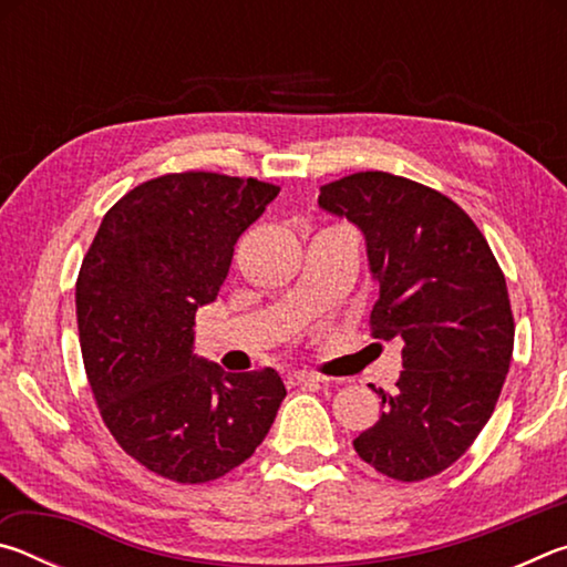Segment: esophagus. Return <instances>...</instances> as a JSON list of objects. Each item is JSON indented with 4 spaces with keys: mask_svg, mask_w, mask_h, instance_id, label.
I'll return each instance as SVG.
<instances>
[{
    "mask_svg": "<svg viewBox=\"0 0 567 567\" xmlns=\"http://www.w3.org/2000/svg\"><path fill=\"white\" fill-rule=\"evenodd\" d=\"M287 380H290L292 385H320V382H324L328 378H322L312 370H295V372H290V375H287Z\"/></svg>",
    "mask_w": 567,
    "mask_h": 567,
    "instance_id": "34e87169",
    "label": "esophagus"
}]
</instances>
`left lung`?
Returning a JSON list of instances; mask_svg holds the SVG:
<instances>
[{"mask_svg":"<svg viewBox=\"0 0 567 567\" xmlns=\"http://www.w3.org/2000/svg\"><path fill=\"white\" fill-rule=\"evenodd\" d=\"M318 205L364 235L380 285L372 334L402 340L398 390H375L382 415L352 445L402 483L443 473L491 420L511 368L515 322L501 265L473 219L420 182L358 172L320 187Z\"/></svg>","mask_w":567,"mask_h":567,"instance_id":"1","label":"left lung"}]
</instances>
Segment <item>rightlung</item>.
Wrapping results in <instances>:
<instances>
[{"label": "right lung", "instance_id": "right-lung-1", "mask_svg": "<svg viewBox=\"0 0 567 567\" xmlns=\"http://www.w3.org/2000/svg\"><path fill=\"white\" fill-rule=\"evenodd\" d=\"M280 187L182 172L130 189L76 277V328L92 395L124 453L175 483L243 465L287 390L272 368L225 372L195 354L197 307L217 300L239 235Z\"/></svg>", "mask_w": 567, "mask_h": 567}]
</instances>
